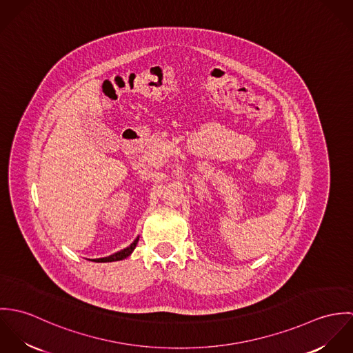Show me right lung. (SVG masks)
<instances>
[{
  "label": "right lung",
  "instance_id": "add662e5",
  "mask_svg": "<svg viewBox=\"0 0 353 353\" xmlns=\"http://www.w3.org/2000/svg\"><path fill=\"white\" fill-rule=\"evenodd\" d=\"M137 242H139V238H136L134 242H133L129 248H126V249H123V250H121V252H115V254H112V255H108V256H104V258H98V259H94V261H95V262H114V261L125 259L126 256H129V255L133 252V250L136 249Z\"/></svg>",
  "mask_w": 353,
  "mask_h": 353
}]
</instances>
